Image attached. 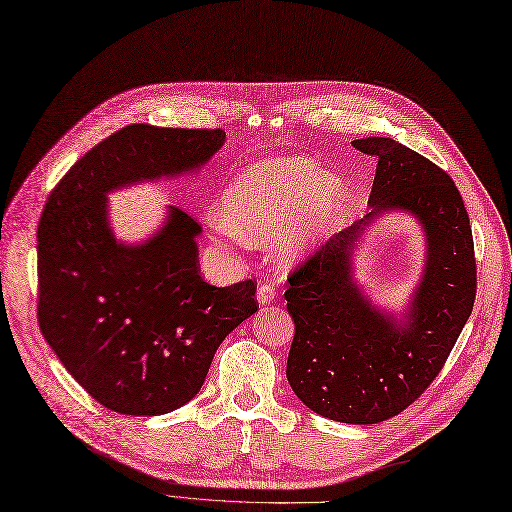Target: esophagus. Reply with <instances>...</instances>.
<instances>
[{
	"label": "esophagus",
	"instance_id": "esophagus-1",
	"mask_svg": "<svg viewBox=\"0 0 512 512\" xmlns=\"http://www.w3.org/2000/svg\"><path fill=\"white\" fill-rule=\"evenodd\" d=\"M276 295H278V291H276V287L272 285V282H268V280L259 282L257 299H259V304H261V306H268V304H272V301L276 299Z\"/></svg>",
	"mask_w": 512,
	"mask_h": 512
}]
</instances>
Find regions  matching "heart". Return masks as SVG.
<instances>
[{
	"instance_id": "obj_1",
	"label": "heart",
	"mask_w": 512,
	"mask_h": 512,
	"mask_svg": "<svg viewBox=\"0 0 512 512\" xmlns=\"http://www.w3.org/2000/svg\"><path fill=\"white\" fill-rule=\"evenodd\" d=\"M342 200V179L320 173L312 158H272L232 179L223 194V219L242 240H276L280 253L293 257L327 236Z\"/></svg>"
}]
</instances>
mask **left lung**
<instances>
[{
  "instance_id": "8db88e82",
  "label": "left lung",
  "mask_w": 512,
  "mask_h": 512,
  "mask_svg": "<svg viewBox=\"0 0 512 512\" xmlns=\"http://www.w3.org/2000/svg\"><path fill=\"white\" fill-rule=\"evenodd\" d=\"M377 158L371 219L405 208L424 225L428 263L409 323L375 312L350 280V249L365 221L299 259L285 291L295 335L287 377L314 413L344 424H377L401 413L434 382L477 295L470 219L456 183L407 145L369 137L352 143Z\"/></svg>"
}]
</instances>
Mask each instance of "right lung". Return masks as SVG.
Instances as JSON below:
<instances>
[{
	"label": "right lung",
	"mask_w": 512,
	"mask_h": 512,
	"mask_svg": "<svg viewBox=\"0 0 512 512\" xmlns=\"http://www.w3.org/2000/svg\"><path fill=\"white\" fill-rule=\"evenodd\" d=\"M221 128L130 124L94 145L50 192L37 227V323L94 401L124 415H162L192 401L219 344L257 312V282H204L198 221L181 208L143 246H120L105 192L196 168Z\"/></svg>",
	"instance_id": "right-lung-1"
}]
</instances>
